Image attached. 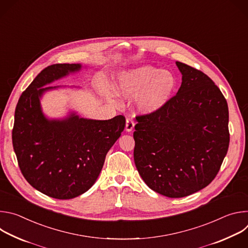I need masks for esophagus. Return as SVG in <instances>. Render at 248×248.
Listing matches in <instances>:
<instances>
[{"instance_id": "obj_1", "label": "esophagus", "mask_w": 248, "mask_h": 248, "mask_svg": "<svg viewBox=\"0 0 248 248\" xmlns=\"http://www.w3.org/2000/svg\"><path fill=\"white\" fill-rule=\"evenodd\" d=\"M134 127V121L132 119V117L128 116L126 119V124H125V129L126 131H131Z\"/></svg>"}]
</instances>
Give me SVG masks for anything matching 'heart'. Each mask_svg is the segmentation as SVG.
I'll use <instances>...</instances> for the list:
<instances>
[{"mask_svg":"<svg viewBox=\"0 0 248 248\" xmlns=\"http://www.w3.org/2000/svg\"><path fill=\"white\" fill-rule=\"evenodd\" d=\"M174 86L175 79L170 73L152 65H142L123 73L116 84L122 95H138V107L144 112H153L163 107Z\"/></svg>","mask_w":248,"mask_h":248,"instance_id":"1","label":"heart"}]
</instances>
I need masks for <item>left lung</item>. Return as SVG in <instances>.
<instances>
[{
  "label": "left lung",
  "instance_id": "obj_1",
  "mask_svg": "<svg viewBox=\"0 0 248 248\" xmlns=\"http://www.w3.org/2000/svg\"><path fill=\"white\" fill-rule=\"evenodd\" d=\"M182 85L160 109L136 116L133 158L154 191L181 198L206 187L230 144L226 98L208 76L176 62Z\"/></svg>",
  "mask_w": 248,
  "mask_h": 248
}]
</instances>
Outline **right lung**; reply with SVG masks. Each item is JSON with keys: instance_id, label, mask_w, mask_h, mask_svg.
I'll list each match as a JSON object with an SVG mask.
<instances>
[{"instance_id": "obj_1", "label": "right lung", "mask_w": 248, "mask_h": 248, "mask_svg": "<svg viewBox=\"0 0 248 248\" xmlns=\"http://www.w3.org/2000/svg\"><path fill=\"white\" fill-rule=\"evenodd\" d=\"M76 63L45 67L20 95L13 127V146L24 179L38 191L56 198L72 199L87 191L96 182L106 155L125 126L119 115L108 121L80 119L48 121L41 112L43 88L70 72Z\"/></svg>"}]
</instances>
